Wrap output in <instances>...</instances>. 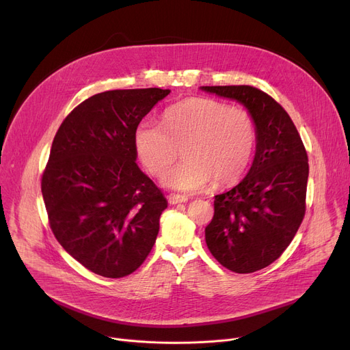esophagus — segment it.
Instances as JSON below:
<instances>
[{"mask_svg": "<svg viewBox=\"0 0 350 350\" xmlns=\"http://www.w3.org/2000/svg\"><path fill=\"white\" fill-rule=\"evenodd\" d=\"M167 201L170 204H178V203H186L187 201V197H185V196H180V194H174V193H172V194H169L167 196Z\"/></svg>", "mask_w": 350, "mask_h": 350, "instance_id": "34e87169", "label": "esophagus"}]
</instances>
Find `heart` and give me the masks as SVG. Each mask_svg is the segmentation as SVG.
Segmentation results:
<instances>
[{
    "mask_svg": "<svg viewBox=\"0 0 350 350\" xmlns=\"http://www.w3.org/2000/svg\"><path fill=\"white\" fill-rule=\"evenodd\" d=\"M163 123L142 120L136 126V152L147 170L161 176L183 150L186 160L165 173L163 183L186 193L203 190L211 181L224 187L240 180L258 142L250 110L213 98H189L169 106Z\"/></svg>",
    "mask_w": 350,
    "mask_h": 350,
    "instance_id": "1",
    "label": "heart"
}]
</instances>
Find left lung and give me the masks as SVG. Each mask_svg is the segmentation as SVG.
I'll list each match as a JSON object with an SVG mask.
<instances>
[{
    "label": "left lung",
    "mask_w": 350,
    "mask_h": 350,
    "mask_svg": "<svg viewBox=\"0 0 350 350\" xmlns=\"http://www.w3.org/2000/svg\"><path fill=\"white\" fill-rule=\"evenodd\" d=\"M241 102L254 115L258 142L245 178L215 196L206 243L214 258L237 273L260 271L278 260L306 211L308 154L286 110L250 85L201 86Z\"/></svg>",
    "instance_id": "1"
}]
</instances>
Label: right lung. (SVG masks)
Instances as JSON below:
<instances>
[{
    "label": "right lung",
    "mask_w": 350,
    "mask_h": 350,
    "mask_svg": "<svg viewBox=\"0 0 350 350\" xmlns=\"http://www.w3.org/2000/svg\"><path fill=\"white\" fill-rule=\"evenodd\" d=\"M169 89H116L79 103L53 137L41 190L64 250L106 278L135 272L150 254L167 207L136 164L135 131Z\"/></svg>",
    "instance_id": "right-lung-1"
}]
</instances>
